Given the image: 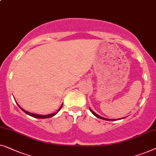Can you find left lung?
<instances>
[{
    "label": "left lung",
    "mask_w": 156,
    "mask_h": 156,
    "mask_svg": "<svg viewBox=\"0 0 156 156\" xmlns=\"http://www.w3.org/2000/svg\"><path fill=\"white\" fill-rule=\"evenodd\" d=\"M90 112L92 113H93V115H95L96 117H98V118H99V119H104V120H107V121H117V120H119V119H124V118H122V119H107V118H105V117H101V116H100V115H97V114H96L95 112H94L92 110V109L90 108Z\"/></svg>",
    "instance_id": "obj_1"
}]
</instances>
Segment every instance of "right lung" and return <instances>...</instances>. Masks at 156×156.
Segmentation results:
<instances>
[{
    "instance_id": "1",
    "label": "right lung",
    "mask_w": 156,
    "mask_h": 156,
    "mask_svg": "<svg viewBox=\"0 0 156 156\" xmlns=\"http://www.w3.org/2000/svg\"><path fill=\"white\" fill-rule=\"evenodd\" d=\"M17 103V102H16ZM17 105H18V107H20V108L22 110H23L24 112L25 113H26L27 114V115H30V116H31V117H34V118H38V119H47V118H50V117H54V116H55L57 113L59 111H60V109H61V107H62V106H63V104L61 105V106L60 107V108H59L58 110H57V112H54V113H52V114H49V115H37V114H34V113H32V112H27V111H26V110H25V109H23L22 108V107L20 106V105L17 104Z\"/></svg>"
}]
</instances>
